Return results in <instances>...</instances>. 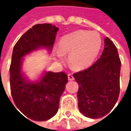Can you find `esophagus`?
Wrapping results in <instances>:
<instances>
[{
  "mask_svg": "<svg viewBox=\"0 0 131 131\" xmlns=\"http://www.w3.org/2000/svg\"><path fill=\"white\" fill-rule=\"evenodd\" d=\"M67 78H68V80H74L73 75L70 74V73H69V74L67 75Z\"/></svg>",
  "mask_w": 131,
  "mask_h": 131,
  "instance_id": "esophagus-1",
  "label": "esophagus"
}]
</instances>
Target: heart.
Returning a JSON list of instances; mask_svg holds the SVG:
<instances>
[{"label": "heart", "mask_w": 131, "mask_h": 131, "mask_svg": "<svg viewBox=\"0 0 131 131\" xmlns=\"http://www.w3.org/2000/svg\"><path fill=\"white\" fill-rule=\"evenodd\" d=\"M102 41L96 32L79 30L65 35L58 42V56L69 54V63L74 70H83L98 57Z\"/></svg>", "instance_id": "1"}]
</instances>
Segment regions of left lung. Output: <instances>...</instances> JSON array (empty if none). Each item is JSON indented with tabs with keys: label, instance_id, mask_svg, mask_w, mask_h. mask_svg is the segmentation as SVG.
Returning <instances> with one entry per match:
<instances>
[{
	"label": "left lung",
	"instance_id": "1",
	"mask_svg": "<svg viewBox=\"0 0 131 131\" xmlns=\"http://www.w3.org/2000/svg\"><path fill=\"white\" fill-rule=\"evenodd\" d=\"M99 59L88 69L73 77L79 85L77 92L80 112L90 118H100L115 105L120 93L121 60L115 44L106 37Z\"/></svg>",
	"mask_w": 131,
	"mask_h": 131
}]
</instances>
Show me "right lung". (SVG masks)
<instances>
[{"instance_id":"1","label":"right lung","mask_w":131,"mask_h":131,"mask_svg":"<svg viewBox=\"0 0 131 131\" xmlns=\"http://www.w3.org/2000/svg\"><path fill=\"white\" fill-rule=\"evenodd\" d=\"M58 30V27L50 23L35 25L20 37L13 48L10 67L13 102L26 118L36 121H47L56 115L67 75L64 72L45 71L39 80L30 81L22 72L23 57L40 48L51 52Z\"/></svg>"}]
</instances>
